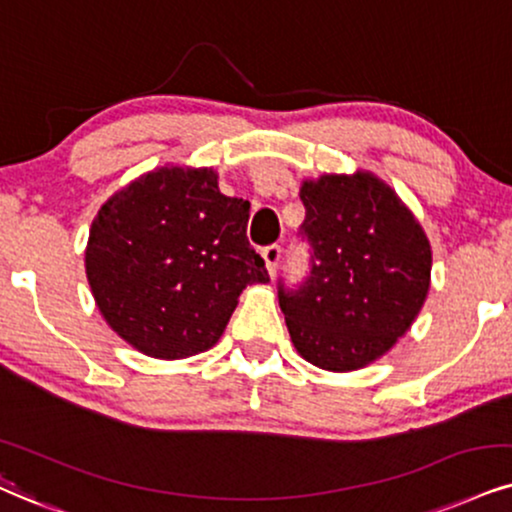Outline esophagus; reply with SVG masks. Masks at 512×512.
Instances as JSON below:
<instances>
[{
	"mask_svg": "<svg viewBox=\"0 0 512 512\" xmlns=\"http://www.w3.org/2000/svg\"><path fill=\"white\" fill-rule=\"evenodd\" d=\"M280 256H282V249L277 244H270L263 249V261H266V270L268 275L273 277L275 270H277V263H280Z\"/></svg>",
	"mask_w": 512,
	"mask_h": 512,
	"instance_id": "obj_1",
	"label": "esophagus"
}]
</instances>
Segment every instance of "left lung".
<instances>
[{
	"label": "left lung",
	"instance_id": "1",
	"mask_svg": "<svg viewBox=\"0 0 512 512\" xmlns=\"http://www.w3.org/2000/svg\"><path fill=\"white\" fill-rule=\"evenodd\" d=\"M299 197L313 266L299 292L280 285L289 337L318 368L361 370L418 318L432 280L430 239L399 194L370 170L304 180Z\"/></svg>",
	"mask_w": 512,
	"mask_h": 512
}]
</instances>
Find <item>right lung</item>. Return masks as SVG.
<instances>
[{
  "label": "right lung",
  "instance_id": "right-lung-1",
  "mask_svg": "<svg viewBox=\"0 0 512 512\" xmlns=\"http://www.w3.org/2000/svg\"><path fill=\"white\" fill-rule=\"evenodd\" d=\"M246 223L249 201L220 194L213 168L166 163L118 189L92 220L85 249L106 325L161 361L216 346L239 294L270 280Z\"/></svg>",
  "mask_w": 512,
  "mask_h": 512
}]
</instances>
